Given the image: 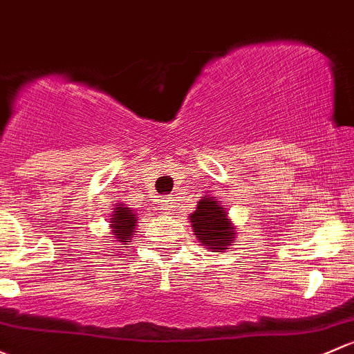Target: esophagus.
<instances>
[{
	"mask_svg": "<svg viewBox=\"0 0 354 354\" xmlns=\"http://www.w3.org/2000/svg\"><path fill=\"white\" fill-rule=\"evenodd\" d=\"M159 202H161V208H162V210L169 212L171 208H173V198H171V195H162Z\"/></svg>",
	"mask_w": 354,
	"mask_h": 354,
	"instance_id": "obj_1",
	"label": "esophagus"
}]
</instances>
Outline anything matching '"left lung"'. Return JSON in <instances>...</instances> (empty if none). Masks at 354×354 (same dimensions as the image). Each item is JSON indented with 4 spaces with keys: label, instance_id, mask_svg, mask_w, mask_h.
<instances>
[{
    "label": "left lung",
    "instance_id": "left-lung-1",
    "mask_svg": "<svg viewBox=\"0 0 354 354\" xmlns=\"http://www.w3.org/2000/svg\"><path fill=\"white\" fill-rule=\"evenodd\" d=\"M189 222L200 243L212 251L221 252L234 243L236 230L227 217L225 208L218 205L217 196H203L196 210L189 215Z\"/></svg>",
    "mask_w": 354,
    "mask_h": 354
}]
</instances>
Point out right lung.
<instances>
[{
    "instance_id": "right-lung-1",
    "label": "right lung",
    "mask_w": 354,
    "mask_h": 354,
    "mask_svg": "<svg viewBox=\"0 0 354 354\" xmlns=\"http://www.w3.org/2000/svg\"><path fill=\"white\" fill-rule=\"evenodd\" d=\"M137 225V214L130 207L117 203L113 208V214L110 218V227L113 229V237L120 244L132 243L133 232H136ZM127 248V245H124Z\"/></svg>"
}]
</instances>
